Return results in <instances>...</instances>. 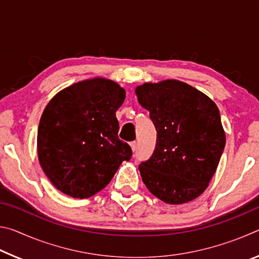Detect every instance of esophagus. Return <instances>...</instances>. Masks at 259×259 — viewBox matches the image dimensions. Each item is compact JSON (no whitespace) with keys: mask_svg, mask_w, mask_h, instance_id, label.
Returning <instances> with one entry per match:
<instances>
[{"mask_svg":"<svg viewBox=\"0 0 259 259\" xmlns=\"http://www.w3.org/2000/svg\"><path fill=\"white\" fill-rule=\"evenodd\" d=\"M130 147H131V150H133V152H135L136 150H137V143L136 142L130 143Z\"/></svg>","mask_w":259,"mask_h":259,"instance_id":"34e87169","label":"esophagus"}]
</instances>
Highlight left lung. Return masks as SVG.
Masks as SVG:
<instances>
[{
  "mask_svg": "<svg viewBox=\"0 0 259 259\" xmlns=\"http://www.w3.org/2000/svg\"><path fill=\"white\" fill-rule=\"evenodd\" d=\"M135 93L157 133L153 155L139 165L144 184L168 204L193 201L207 190L225 147L217 105L178 80L144 83Z\"/></svg>",
  "mask_w": 259,
  "mask_h": 259,
  "instance_id": "1",
  "label": "left lung"
}]
</instances>
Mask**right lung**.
<instances>
[{"mask_svg":"<svg viewBox=\"0 0 259 259\" xmlns=\"http://www.w3.org/2000/svg\"><path fill=\"white\" fill-rule=\"evenodd\" d=\"M125 90L105 77L80 81L56 94L37 130L41 168L57 190L88 199L111 182L133 152L119 139L115 113Z\"/></svg>","mask_w":259,"mask_h":259,"instance_id":"right-lung-1","label":"right lung"}]
</instances>
